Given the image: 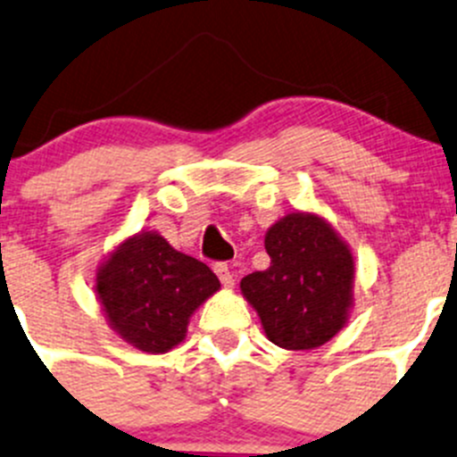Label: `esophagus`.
Wrapping results in <instances>:
<instances>
[{
  "mask_svg": "<svg viewBox=\"0 0 457 457\" xmlns=\"http://www.w3.org/2000/svg\"><path fill=\"white\" fill-rule=\"evenodd\" d=\"M214 271H216V276L220 278V283H223V287H232L234 276H232V271H229V267L225 265V262H216Z\"/></svg>",
  "mask_w": 457,
  "mask_h": 457,
  "instance_id": "esophagus-1",
  "label": "esophagus"
}]
</instances>
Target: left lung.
<instances>
[{"label":"left lung","mask_w":457,"mask_h":457,"mask_svg":"<svg viewBox=\"0 0 457 457\" xmlns=\"http://www.w3.org/2000/svg\"><path fill=\"white\" fill-rule=\"evenodd\" d=\"M271 262L241 280L265 336L294 352L329 343L353 307V254L334 228L312 212H292L265 234Z\"/></svg>","instance_id":"8db88e82"}]
</instances>
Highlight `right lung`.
Here are the masks:
<instances>
[{
    "mask_svg": "<svg viewBox=\"0 0 457 457\" xmlns=\"http://www.w3.org/2000/svg\"><path fill=\"white\" fill-rule=\"evenodd\" d=\"M95 285L110 327L147 353L177 347L190 316L220 289L205 262L177 252L159 232L119 243L96 270Z\"/></svg>",
    "mask_w": 457,
    "mask_h": 457,
    "instance_id": "right-lung-1",
    "label": "right lung"
}]
</instances>
